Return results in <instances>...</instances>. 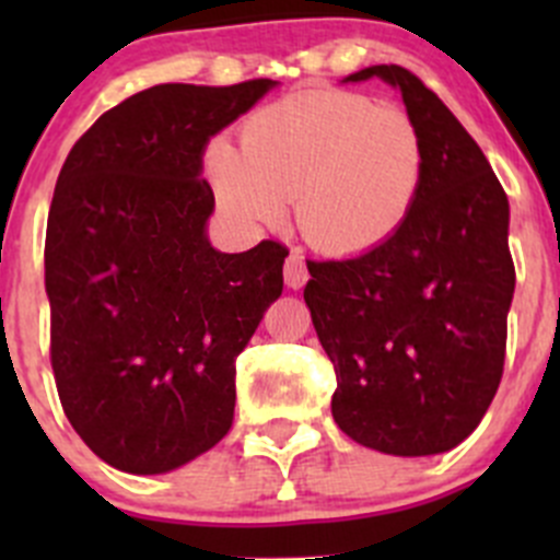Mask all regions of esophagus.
<instances>
[{"label":"esophagus","instance_id":"obj_1","mask_svg":"<svg viewBox=\"0 0 560 560\" xmlns=\"http://www.w3.org/2000/svg\"><path fill=\"white\" fill-rule=\"evenodd\" d=\"M284 281H287V287H292V290H301V287L308 281L306 262H303V257L298 252H292L290 257H287V262H284Z\"/></svg>","mask_w":560,"mask_h":560}]
</instances>
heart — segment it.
I'll list each match as a JSON object with an SVG mask.
<instances>
[{"label":"heart","mask_w":560,"mask_h":560,"mask_svg":"<svg viewBox=\"0 0 560 560\" xmlns=\"http://www.w3.org/2000/svg\"><path fill=\"white\" fill-rule=\"evenodd\" d=\"M206 175L219 208L273 228L295 200L314 248L374 252L406 224L425 184V140L406 110L341 89H306L246 118L241 151L211 143Z\"/></svg>","instance_id":"heart-1"}]
</instances>
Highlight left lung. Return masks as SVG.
I'll use <instances>...</instances> for the list:
<instances>
[{"instance_id":"obj_1","label":"left lung","mask_w":560,"mask_h":560,"mask_svg":"<svg viewBox=\"0 0 560 560\" xmlns=\"http://www.w3.org/2000/svg\"><path fill=\"white\" fill-rule=\"evenodd\" d=\"M369 78L398 89L420 127L425 184L387 244L308 259L303 298L336 369L338 428L385 455H439L471 436L504 374L510 200L482 149L415 72L374 65L343 81Z\"/></svg>"}]
</instances>
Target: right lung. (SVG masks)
Wrapping results in <instances>:
<instances>
[{
  "label": "right lung",
  "mask_w": 560,
  "mask_h": 560,
  "mask_svg": "<svg viewBox=\"0 0 560 560\" xmlns=\"http://www.w3.org/2000/svg\"><path fill=\"white\" fill-rule=\"evenodd\" d=\"M273 86H151L103 113L61 167L45 233L50 365L70 425L113 468L173 471L233 425L235 358L290 252L211 246L202 154Z\"/></svg>",
  "instance_id": "obj_1"
}]
</instances>
